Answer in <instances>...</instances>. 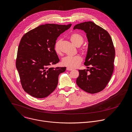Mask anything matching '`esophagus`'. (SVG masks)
<instances>
[{
  "instance_id": "1",
  "label": "esophagus",
  "mask_w": 132,
  "mask_h": 132,
  "mask_svg": "<svg viewBox=\"0 0 132 132\" xmlns=\"http://www.w3.org/2000/svg\"><path fill=\"white\" fill-rule=\"evenodd\" d=\"M66 70H68V71H71V70H72V69H71V68H67V69H66Z\"/></svg>"
}]
</instances>
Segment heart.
I'll return each instance as SVG.
<instances>
[{"mask_svg": "<svg viewBox=\"0 0 132 132\" xmlns=\"http://www.w3.org/2000/svg\"><path fill=\"white\" fill-rule=\"evenodd\" d=\"M71 42L76 47H80L83 43L84 38L82 35L78 33L72 34L70 37ZM62 39H58L54 44V51L57 54H60L61 52V44ZM82 58L79 56L76 55L75 56H66L63 59L62 61V64L68 68H75L79 66L82 62Z\"/></svg>", "mask_w": 132, "mask_h": 132, "instance_id": "obj_1", "label": "heart"}]
</instances>
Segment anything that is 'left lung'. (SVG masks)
Wrapping results in <instances>:
<instances>
[{"instance_id":"obj_1","label":"left lung","mask_w":132,"mask_h":132,"mask_svg":"<svg viewBox=\"0 0 132 132\" xmlns=\"http://www.w3.org/2000/svg\"><path fill=\"white\" fill-rule=\"evenodd\" d=\"M76 29L83 30L88 41L84 62L87 69L79 70L76 83L86 92L98 93L106 86L113 71L115 50L112 40L106 30L91 21L76 25Z\"/></svg>"}]
</instances>
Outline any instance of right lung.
I'll return each instance as SVG.
<instances>
[{"label":"right lung","mask_w":132,"mask_h":132,"mask_svg":"<svg viewBox=\"0 0 132 132\" xmlns=\"http://www.w3.org/2000/svg\"><path fill=\"white\" fill-rule=\"evenodd\" d=\"M71 24H46L29 31L20 42L16 61L24 90L38 98L49 96L56 89L58 78L66 69L51 67L59 62L54 44L60 34Z\"/></svg>","instance_id":"right-lung-1"}]
</instances>
